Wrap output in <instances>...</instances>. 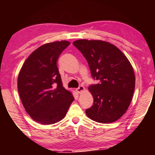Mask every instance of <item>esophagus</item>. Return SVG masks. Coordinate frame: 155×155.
<instances>
[{"mask_svg":"<svg viewBox=\"0 0 155 155\" xmlns=\"http://www.w3.org/2000/svg\"><path fill=\"white\" fill-rule=\"evenodd\" d=\"M84 90V87L82 85H80L79 87L76 89V91H77V92L79 93V94L80 93H81L82 92H83Z\"/></svg>","mask_w":155,"mask_h":155,"instance_id":"esophagus-1","label":"esophagus"}]
</instances>
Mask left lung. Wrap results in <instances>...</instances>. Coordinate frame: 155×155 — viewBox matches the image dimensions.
I'll return each mask as SVG.
<instances>
[{"label": "left lung", "instance_id": "8db88e82", "mask_svg": "<svg viewBox=\"0 0 155 155\" xmlns=\"http://www.w3.org/2000/svg\"><path fill=\"white\" fill-rule=\"evenodd\" d=\"M73 44L86 58L92 77L99 81L88 87L94 103L86 109L87 116L102 124L119 119L128 109L135 90V77L130 61L109 42L79 39Z\"/></svg>", "mask_w": 155, "mask_h": 155}]
</instances>
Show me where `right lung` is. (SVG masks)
<instances>
[{"label": "right lung", "instance_id": "1", "mask_svg": "<svg viewBox=\"0 0 155 155\" xmlns=\"http://www.w3.org/2000/svg\"><path fill=\"white\" fill-rule=\"evenodd\" d=\"M68 41L44 44L29 55L18 78L20 97L27 113L35 121L54 124L65 117L74 100L63 87L57 61Z\"/></svg>", "mask_w": 155, "mask_h": 155}]
</instances>
